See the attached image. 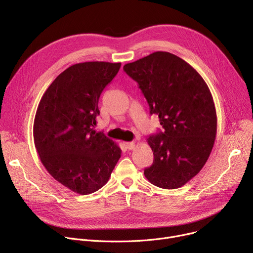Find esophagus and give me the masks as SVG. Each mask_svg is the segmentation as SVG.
Masks as SVG:
<instances>
[{
	"label": "esophagus",
	"instance_id": "1",
	"mask_svg": "<svg viewBox=\"0 0 253 253\" xmlns=\"http://www.w3.org/2000/svg\"><path fill=\"white\" fill-rule=\"evenodd\" d=\"M126 147H127V149L128 150H134L135 149V142H133V141H131V142H127L126 143Z\"/></svg>",
	"mask_w": 253,
	"mask_h": 253
}]
</instances>
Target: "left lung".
Returning <instances> with one entry per match:
<instances>
[{
  "label": "left lung",
  "mask_w": 253,
  "mask_h": 253,
  "mask_svg": "<svg viewBox=\"0 0 253 253\" xmlns=\"http://www.w3.org/2000/svg\"><path fill=\"white\" fill-rule=\"evenodd\" d=\"M159 117L164 133L147 141L154 154L144 176L156 187L178 189L207 162L217 130L211 92L192 65L165 51H157L124 65Z\"/></svg>",
  "instance_id": "obj_1"
}]
</instances>
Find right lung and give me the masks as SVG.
Wrapping results in <instances>:
<instances>
[{
	"instance_id": "1",
	"label": "right lung",
	"mask_w": 253,
	"mask_h": 253,
	"mask_svg": "<svg viewBox=\"0 0 253 253\" xmlns=\"http://www.w3.org/2000/svg\"><path fill=\"white\" fill-rule=\"evenodd\" d=\"M121 63L87 61L63 71L45 91L34 121V141L49 174L65 188L88 195L109 181L122 151L93 130L98 99Z\"/></svg>"
}]
</instances>
